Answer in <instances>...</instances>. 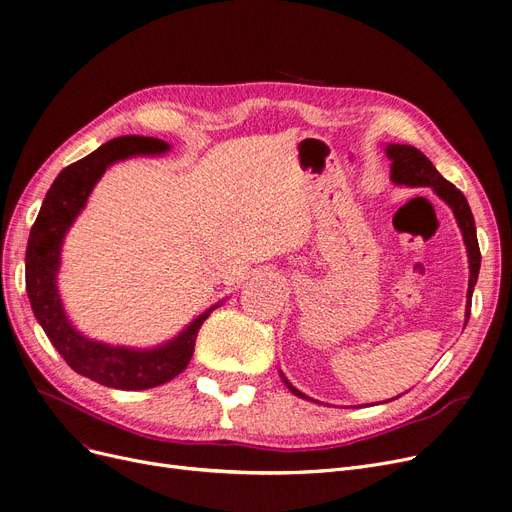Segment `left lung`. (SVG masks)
<instances>
[{
    "instance_id": "1",
    "label": "left lung",
    "mask_w": 512,
    "mask_h": 512,
    "mask_svg": "<svg viewBox=\"0 0 512 512\" xmlns=\"http://www.w3.org/2000/svg\"><path fill=\"white\" fill-rule=\"evenodd\" d=\"M386 155L392 161L390 164V180L398 186H429L434 188V193L452 209L456 224H459L461 232H463V242L467 247V257H469V288H467V307H465V326L471 315V297H473V288L477 284V276H479V265H481V253H479V245H477V232H475V220L471 207L465 199V195L456 188L452 182H448L436 168L432 161H429L419 149L411 147V145H396L390 143L386 145ZM280 378L286 384V388L299 398L317 402L313 398H309L307 394H303L301 390L294 388L286 375L280 371ZM398 398V396H396ZM394 400V398H390ZM367 407V405H365Z\"/></svg>"
}]
</instances>
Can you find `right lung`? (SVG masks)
<instances>
[{
    "instance_id": "add662e5",
    "label": "right lung",
    "mask_w": 512,
    "mask_h": 512,
    "mask_svg": "<svg viewBox=\"0 0 512 512\" xmlns=\"http://www.w3.org/2000/svg\"><path fill=\"white\" fill-rule=\"evenodd\" d=\"M168 151L170 145L166 141L130 134L105 143L70 164L47 191L26 245V294L43 332L76 373L107 388L147 390L174 380L195 353V340L203 321L222 305H211L178 336L153 348L114 346L93 340L78 332L66 315L58 290L62 245L95 184L116 161L134 155H164Z\"/></svg>"
}]
</instances>
